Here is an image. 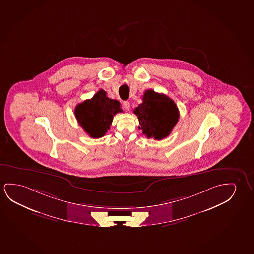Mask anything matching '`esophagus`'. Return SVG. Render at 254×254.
<instances>
[{"label":"esophagus","instance_id":"34e87169","mask_svg":"<svg viewBox=\"0 0 254 254\" xmlns=\"http://www.w3.org/2000/svg\"><path fill=\"white\" fill-rule=\"evenodd\" d=\"M123 107L125 108L126 111H129V109H130V103H129L128 101H125L123 103Z\"/></svg>","mask_w":254,"mask_h":254}]
</instances>
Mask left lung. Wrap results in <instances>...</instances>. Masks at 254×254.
<instances>
[{"mask_svg": "<svg viewBox=\"0 0 254 254\" xmlns=\"http://www.w3.org/2000/svg\"><path fill=\"white\" fill-rule=\"evenodd\" d=\"M142 99V103L133 111L142 134L158 140L169 136L179 119L176 103L165 94L151 89L144 92Z\"/></svg>", "mask_w": 254, "mask_h": 254, "instance_id": "left-lung-1", "label": "left lung"}]
</instances>
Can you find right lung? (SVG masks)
<instances>
[{
  "instance_id": "add662e5",
  "label": "right lung",
  "mask_w": 254,
  "mask_h": 254,
  "mask_svg": "<svg viewBox=\"0 0 254 254\" xmlns=\"http://www.w3.org/2000/svg\"><path fill=\"white\" fill-rule=\"evenodd\" d=\"M106 94L104 90H99L92 99H86L75 108L77 122L94 139L104 136L110 128L114 115L122 112L120 102Z\"/></svg>"
}]
</instances>
